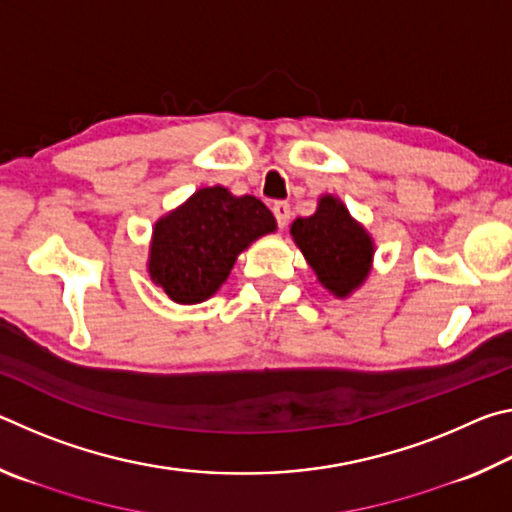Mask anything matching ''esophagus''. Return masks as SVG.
Wrapping results in <instances>:
<instances>
[{"mask_svg": "<svg viewBox=\"0 0 512 512\" xmlns=\"http://www.w3.org/2000/svg\"><path fill=\"white\" fill-rule=\"evenodd\" d=\"M273 214H275V219H277V225H280V228H284V225H287L289 219H291L289 203H275L273 205Z\"/></svg>", "mask_w": 512, "mask_h": 512, "instance_id": "esophagus-1", "label": "esophagus"}]
</instances>
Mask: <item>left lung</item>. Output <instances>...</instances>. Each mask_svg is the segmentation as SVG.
<instances>
[{
  "instance_id": "left-lung-1",
  "label": "left lung",
  "mask_w": 512,
  "mask_h": 512,
  "mask_svg": "<svg viewBox=\"0 0 512 512\" xmlns=\"http://www.w3.org/2000/svg\"><path fill=\"white\" fill-rule=\"evenodd\" d=\"M291 237L334 298H350L368 280L375 241L339 196H320L314 214L291 223Z\"/></svg>"
}]
</instances>
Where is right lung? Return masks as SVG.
<instances>
[{"mask_svg":"<svg viewBox=\"0 0 512 512\" xmlns=\"http://www.w3.org/2000/svg\"><path fill=\"white\" fill-rule=\"evenodd\" d=\"M275 230V216L259 198L201 187L155 221L146 271L169 300L198 305L221 289L253 241Z\"/></svg>","mask_w":512,"mask_h":512,"instance_id":"add662e5","label":"right lung"}]
</instances>
